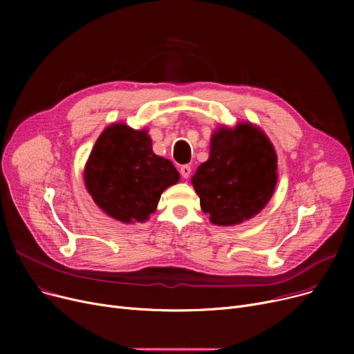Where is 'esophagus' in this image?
Listing matches in <instances>:
<instances>
[{"label": "esophagus", "mask_w": 354, "mask_h": 354, "mask_svg": "<svg viewBox=\"0 0 354 354\" xmlns=\"http://www.w3.org/2000/svg\"><path fill=\"white\" fill-rule=\"evenodd\" d=\"M191 166L189 165H182L180 166V169H179V172H180V175H182V178H185V179H188L189 178V175H191Z\"/></svg>", "instance_id": "34e87169"}]
</instances>
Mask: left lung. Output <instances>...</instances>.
Wrapping results in <instances>:
<instances>
[{
  "mask_svg": "<svg viewBox=\"0 0 354 354\" xmlns=\"http://www.w3.org/2000/svg\"><path fill=\"white\" fill-rule=\"evenodd\" d=\"M277 179L271 140L261 127L239 122L214 130L209 158L198 166L191 183L212 224L234 227L266 208Z\"/></svg>",
  "mask_w": 354,
  "mask_h": 354,
  "instance_id": "obj_1",
  "label": "left lung"
}]
</instances>
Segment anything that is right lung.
<instances>
[{
    "mask_svg": "<svg viewBox=\"0 0 354 354\" xmlns=\"http://www.w3.org/2000/svg\"><path fill=\"white\" fill-rule=\"evenodd\" d=\"M169 159L152 151L147 129L107 126L93 146L83 179L96 205L122 224H142L158 208L165 189L179 182Z\"/></svg>",
    "mask_w": 354,
    "mask_h": 354,
    "instance_id": "obj_1",
    "label": "right lung"
}]
</instances>
